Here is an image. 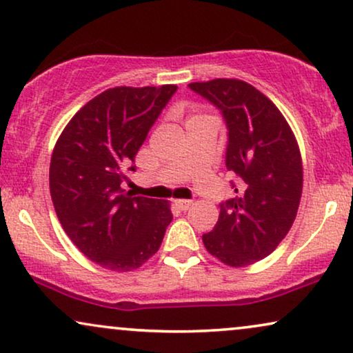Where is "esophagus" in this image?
<instances>
[{"mask_svg":"<svg viewBox=\"0 0 353 353\" xmlns=\"http://www.w3.org/2000/svg\"><path fill=\"white\" fill-rule=\"evenodd\" d=\"M174 205H176L181 211H187L192 206V201L190 200H174Z\"/></svg>","mask_w":353,"mask_h":353,"instance_id":"34e87169","label":"esophagus"}]
</instances>
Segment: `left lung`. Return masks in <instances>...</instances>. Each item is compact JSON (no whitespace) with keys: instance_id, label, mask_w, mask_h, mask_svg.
Returning a JSON list of instances; mask_svg holds the SVG:
<instances>
[{"instance_id":"1","label":"left lung","mask_w":353,"mask_h":353,"mask_svg":"<svg viewBox=\"0 0 353 353\" xmlns=\"http://www.w3.org/2000/svg\"><path fill=\"white\" fill-rule=\"evenodd\" d=\"M189 87L223 112L228 125L225 168L236 174V196L221 203L205 248L232 268L263 260L292 228L303 187L299 143L274 103L237 79Z\"/></svg>"}]
</instances>
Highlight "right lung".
I'll list each match as a JSON object with an SVG mask.
<instances>
[{
  "instance_id": "1",
  "label": "right lung",
  "mask_w": 353,
  "mask_h": 353,
  "mask_svg": "<svg viewBox=\"0 0 353 353\" xmlns=\"http://www.w3.org/2000/svg\"><path fill=\"white\" fill-rule=\"evenodd\" d=\"M176 85L108 88L75 112L50 163V192L64 232L111 271L153 256L172 221L169 201L132 196L121 184Z\"/></svg>"
}]
</instances>
